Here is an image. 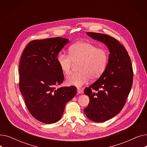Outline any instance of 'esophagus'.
Listing matches in <instances>:
<instances>
[{"mask_svg": "<svg viewBox=\"0 0 147 147\" xmlns=\"http://www.w3.org/2000/svg\"><path fill=\"white\" fill-rule=\"evenodd\" d=\"M78 94H81V93H82V90L78 88Z\"/></svg>", "mask_w": 147, "mask_h": 147, "instance_id": "1", "label": "esophagus"}]
</instances>
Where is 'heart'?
Instances as JSON below:
<instances>
[{"mask_svg":"<svg viewBox=\"0 0 147 147\" xmlns=\"http://www.w3.org/2000/svg\"><path fill=\"white\" fill-rule=\"evenodd\" d=\"M61 71L65 75L71 73L74 64L80 63L79 73L72 74L67 78L69 85L81 87L88 83L90 79L96 80L103 74L107 65L109 55L102 48H97L87 42H79L69 48V55L59 53L57 58Z\"/></svg>","mask_w":147,"mask_h":147,"instance_id":"heart-1","label":"heart"}]
</instances>
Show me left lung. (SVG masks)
<instances>
[{"mask_svg":"<svg viewBox=\"0 0 147 147\" xmlns=\"http://www.w3.org/2000/svg\"><path fill=\"white\" fill-rule=\"evenodd\" d=\"M87 34L105 44L110 52L104 72L84 90L90 99L84 112L90 120L100 123L121 111L132 86L134 73L128 53L118 40L101 33L88 32Z\"/></svg>","mask_w":147,"mask_h":147,"instance_id":"1","label":"left lung"}]
</instances>
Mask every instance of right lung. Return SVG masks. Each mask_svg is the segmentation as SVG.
Returning a JSON list of instances; mask_svg holds the SVG:
<instances>
[{"instance_id": "1", "label": "right lung", "mask_w": 147, "mask_h": 147, "mask_svg": "<svg viewBox=\"0 0 147 147\" xmlns=\"http://www.w3.org/2000/svg\"><path fill=\"white\" fill-rule=\"evenodd\" d=\"M68 42L59 37L33 40L20 59V90L31 114L46 124L59 121L65 104L76 94L74 86L55 88L64 79L57 58Z\"/></svg>"}]
</instances>
